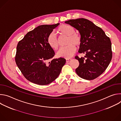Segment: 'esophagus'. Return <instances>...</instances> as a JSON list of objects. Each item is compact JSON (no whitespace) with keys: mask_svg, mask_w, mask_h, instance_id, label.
Returning a JSON list of instances; mask_svg holds the SVG:
<instances>
[{"mask_svg":"<svg viewBox=\"0 0 121 121\" xmlns=\"http://www.w3.org/2000/svg\"><path fill=\"white\" fill-rule=\"evenodd\" d=\"M72 59L71 58H68V59H66V62H70Z\"/></svg>","mask_w":121,"mask_h":121,"instance_id":"34e87169","label":"esophagus"}]
</instances>
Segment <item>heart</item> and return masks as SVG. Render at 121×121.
<instances>
[{"instance_id":"b5f03b06","label":"heart","mask_w":121,"mask_h":121,"mask_svg":"<svg viewBox=\"0 0 121 121\" xmlns=\"http://www.w3.org/2000/svg\"><path fill=\"white\" fill-rule=\"evenodd\" d=\"M57 31L62 35L67 36L68 39L66 44L67 46L60 48L57 52V55L60 57L70 58L74 54L76 51L74 45L77 46L80 43V37L78 34L75 33V29L70 25H61L58 28ZM47 43L52 48L55 50L58 49V41L54 32H52L49 34L47 37Z\"/></svg>"}]
</instances>
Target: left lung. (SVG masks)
Instances as JSON below:
<instances>
[{"label": "left lung", "instance_id": "1", "mask_svg": "<svg viewBox=\"0 0 121 121\" xmlns=\"http://www.w3.org/2000/svg\"><path fill=\"white\" fill-rule=\"evenodd\" d=\"M65 23L78 30L81 39L78 52L86 55V59L75 57L79 63L76 72L86 80L97 78L106 69L112 58L110 38L100 28L86 19L70 20Z\"/></svg>", "mask_w": 121, "mask_h": 121}]
</instances>
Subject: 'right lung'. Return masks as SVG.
Returning <instances> with one entry per match:
<instances>
[{"instance_id":"obj_1","label":"right lung","mask_w":121,"mask_h":121,"mask_svg":"<svg viewBox=\"0 0 121 121\" xmlns=\"http://www.w3.org/2000/svg\"><path fill=\"white\" fill-rule=\"evenodd\" d=\"M59 23L42 25L28 32L18 43L16 63L24 77L40 85H48L59 75L66 60L54 59L55 52L47 43L49 34Z\"/></svg>"}]
</instances>
